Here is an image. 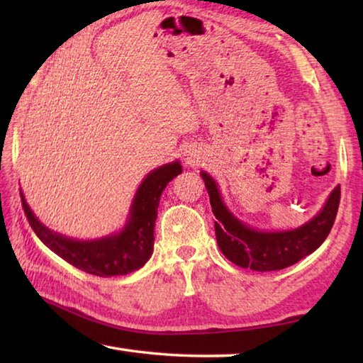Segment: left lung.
Masks as SVG:
<instances>
[{"label": "left lung", "mask_w": 363, "mask_h": 363, "mask_svg": "<svg viewBox=\"0 0 363 363\" xmlns=\"http://www.w3.org/2000/svg\"><path fill=\"white\" fill-rule=\"evenodd\" d=\"M201 179L205 181L211 210L216 216L214 230L219 250L237 266L257 272L285 269L314 253L328 237L340 206L341 189L337 186L330 194L322 211L309 223L293 230L262 232L243 224L227 210L220 199L218 184L210 174L201 171Z\"/></svg>", "instance_id": "1"}]
</instances>
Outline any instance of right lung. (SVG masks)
Segmentation results:
<instances>
[{"mask_svg":"<svg viewBox=\"0 0 363 363\" xmlns=\"http://www.w3.org/2000/svg\"><path fill=\"white\" fill-rule=\"evenodd\" d=\"M182 173L179 162L163 164L147 174L134 196L130 219L123 230L99 240L79 242L49 230L30 210L21 192L22 208L36 237L72 266L84 272L113 277L134 272L149 261L153 251V227H155L160 196L169 181Z\"/></svg>","mask_w":363,"mask_h":363,"instance_id":"add662e5","label":"right lung"}]
</instances>
